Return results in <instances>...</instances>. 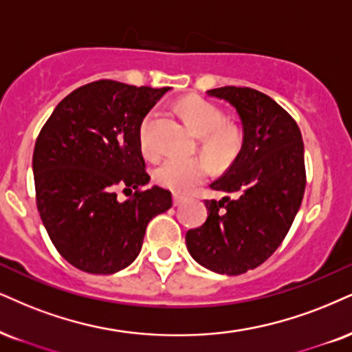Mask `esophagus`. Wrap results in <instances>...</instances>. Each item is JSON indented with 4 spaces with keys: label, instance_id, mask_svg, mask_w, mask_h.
Wrapping results in <instances>:
<instances>
[{
    "label": "esophagus",
    "instance_id": "obj_1",
    "mask_svg": "<svg viewBox=\"0 0 352 352\" xmlns=\"http://www.w3.org/2000/svg\"><path fill=\"white\" fill-rule=\"evenodd\" d=\"M184 202H186V197L179 196V194H175V196H173V204H175V207H179V206H183Z\"/></svg>",
    "mask_w": 352,
    "mask_h": 352
}]
</instances>
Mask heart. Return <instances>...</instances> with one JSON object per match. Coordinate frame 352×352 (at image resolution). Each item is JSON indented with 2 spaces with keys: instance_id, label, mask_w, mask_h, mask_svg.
Returning a JSON list of instances; mask_svg holds the SVG:
<instances>
[{
  "instance_id": "obj_1",
  "label": "heart",
  "mask_w": 352,
  "mask_h": 352,
  "mask_svg": "<svg viewBox=\"0 0 352 352\" xmlns=\"http://www.w3.org/2000/svg\"><path fill=\"white\" fill-rule=\"evenodd\" d=\"M179 112L201 135L202 150L215 163H228L240 150V132L233 125L222 124V111L212 102L197 96L184 98L179 102ZM155 117V111H150L143 117L140 132H138L140 148L146 156H155L158 153V148L151 138V125H153ZM210 175L212 164L204 156H192V158L171 156L160 163L153 173L156 183L176 194L192 192Z\"/></svg>"
}]
</instances>
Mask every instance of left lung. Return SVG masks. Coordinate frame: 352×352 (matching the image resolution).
I'll return each mask as SVG.
<instances>
[{
	"label": "left lung",
	"instance_id": "left-lung-1",
	"mask_svg": "<svg viewBox=\"0 0 352 352\" xmlns=\"http://www.w3.org/2000/svg\"><path fill=\"white\" fill-rule=\"evenodd\" d=\"M235 107L243 143L227 173L210 184L235 199L206 201L202 227L186 233L189 254L219 274L238 276L263 264L287 235L305 190L302 133L274 99L251 88L207 91Z\"/></svg>",
	"mask_w": 352,
	"mask_h": 352
}]
</instances>
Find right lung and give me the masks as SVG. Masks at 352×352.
<instances>
[{
    "instance_id": "add662e5",
    "label": "right lung",
    "mask_w": 352,
    "mask_h": 352,
    "mask_svg": "<svg viewBox=\"0 0 352 352\" xmlns=\"http://www.w3.org/2000/svg\"><path fill=\"white\" fill-rule=\"evenodd\" d=\"M169 88L101 80L60 101L32 156L37 209L52 243L73 266L114 274L135 261L146 225L173 206L148 184L140 124ZM129 197L119 201L116 189Z\"/></svg>"
}]
</instances>
